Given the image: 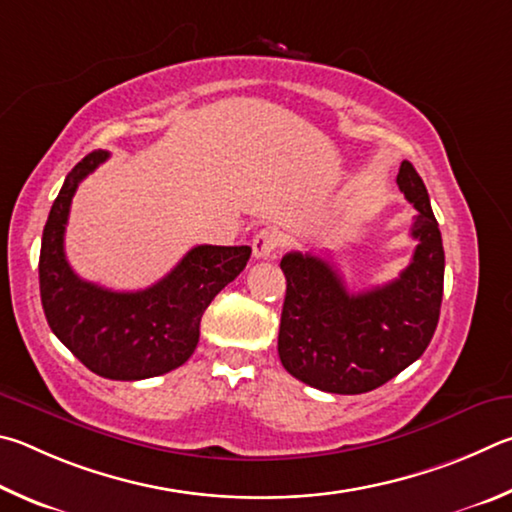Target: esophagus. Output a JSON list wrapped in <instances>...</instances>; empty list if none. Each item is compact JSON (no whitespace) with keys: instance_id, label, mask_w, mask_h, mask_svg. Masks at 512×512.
Here are the masks:
<instances>
[{"instance_id":"esophagus-1","label":"esophagus","mask_w":512,"mask_h":512,"mask_svg":"<svg viewBox=\"0 0 512 512\" xmlns=\"http://www.w3.org/2000/svg\"><path fill=\"white\" fill-rule=\"evenodd\" d=\"M281 245V236L279 231L274 229H261L251 240V249H254L256 258H272L274 251Z\"/></svg>"}]
</instances>
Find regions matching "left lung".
<instances>
[{"label": "left lung", "instance_id": "obj_1", "mask_svg": "<svg viewBox=\"0 0 512 512\" xmlns=\"http://www.w3.org/2000/svg\"><path fill=\"white\" fill-rule=\"evenodd\" d=\"M398 186L414 204L411 238L418 245L396 281L351 294L324 258L290 251L281 270L285 290L279 357L310 387L353 396L382 387L425 353L443 301L445 251L427 188L402 161Z\"/></svg>", "mask_w": 512, "mask_h": 512}]
</instances>
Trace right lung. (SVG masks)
Listing matches in <instances>:
<instances>
[{"label":"right lung","mask_w":512,"mask_h":512,"mask_svg":"<svg viewBox=\"0 0 512 512\" xmlns=\"http://www.w3.org/2000/svg\"><path fill=\"white\" fill-rule=\"evenodd\" d=\"M110 157L89 152L71 168L49 211L40 249L44 317L89 371L107 380H146L182 366L200 342L204 310L245 270L251 247L197 245L164 279L139 292L83 281L65 256V227L78 184Z\"/></svg>","instance_id":"right-lung-1"}]
</instances>
